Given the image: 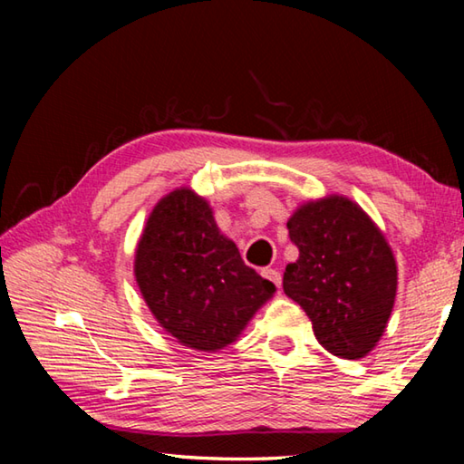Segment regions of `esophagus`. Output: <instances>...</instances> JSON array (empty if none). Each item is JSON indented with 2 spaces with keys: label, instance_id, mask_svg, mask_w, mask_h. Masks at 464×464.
I'll return each mask as SVG.
<instances>
[{
  "label": "esophagus",
  "instance_id": "esophagus-1",
  "mask_svg": "<svg viewBox=\"0 0 464 464\" xmlns=\"http://www.w3.org/2000/svg\"><path fill=\"white\" fill-rule=\"evenodd\" d=\"M262 276H264V278H268L270 282H274V285H276V286L280 288L282 276H280V272H278V270H274V268H264V270H262Z\"/></svg>",
  "mask_w": 464,
  "mask_h": 464
}]
</instances>
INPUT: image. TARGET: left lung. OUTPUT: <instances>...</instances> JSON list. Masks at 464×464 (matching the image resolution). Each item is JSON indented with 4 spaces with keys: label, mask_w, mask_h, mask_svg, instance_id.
Masks as SVG:
<instances>
[{
    "label": "left lung",
    "mask_w": 464,
    "mask_h": 464,
    "mask_svg": "<svg viewBox=\"0 0 464 464\" xmlns=\"http://www.w3.org/2000/svg\"><path fill=\"white\" fill-rule=\"evenodd\" d=\"M286 227L298 247L282 278L286 296L307 313L327 352L364 358L387 329L397 295V262L382 231L340 194L303 202Z\"/></svg>",
    "instance_id": "8db88e82"
}]
</instances>
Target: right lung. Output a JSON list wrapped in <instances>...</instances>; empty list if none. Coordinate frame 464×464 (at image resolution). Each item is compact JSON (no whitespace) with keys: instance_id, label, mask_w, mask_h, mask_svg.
<instances>
[{"instance_id":"1","label":"right lung","mask_w":464,"mask_h":464,"mask_svg":"<svg viewBox=\"0 0 464 464\" xmlns=\"http://www.w3.org/2000/svg\"><path fill=\"white\" fill-rule=\"evenodd\" d=\"M135 278L157 324L198 352L233 343L276 293L243 264L210 204L186 186L163 196L149 215L135 251Z\"/></svg>"}]
</instances>
